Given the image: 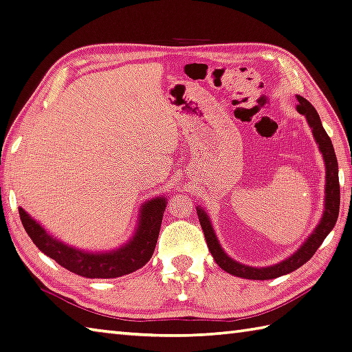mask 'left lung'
Instances as JSON below:
<instances>
[{
    "label": "left lung",
    "mask_w": 352,
    "mask_h": 352,
    "mask_svg": "<svg viewBox=\"0 0 352 352\" xmlns=\"http://www.w3.org/2000/svg\"><path fill=\"white\" fill-rule=\"evenodd\" d=\"M296 98L299 102L296 109L299 113H302V116L307 118V123L311 129V133L318 142L319 150L322 156H324V162H325V204H324V212H322V219L318 223V226L313 229V232L308 235V239L289 258H285V260L274 264V266L252 267V266H246V264L235 261L234 258H231L225 252L223 248L220 246V241L217 240V235L214 232V228L211 225V220L208 217L206 211L202 206H196L200 226H202L206 245H208V249H210L212 258L216 260V263L221 269L234 276H240L246 279H260V281H263V279H274L278 276L292 274L293 270L299 269L314 255V252H316L319 246L322 245V241H324L327 239V235L331 232V229L334 228L337 221V217H339L340 185H339V166H337L334 147L331 144V140H329V136L325 132L324 126L320 123L318 111L314 109L313 104L304 97L296 96Z\"/></svg>",
    "instance_id": "obj_1"
}]
</instances>
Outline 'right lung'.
I'll list each match as a JSON object with an SVG mask.
<instances>
[{
    "label": "right lung",
    "mask_w": 352,
    "mask_h": 352,
    "mask_svg": "<svg viewBox=\"0 0 352 352\" xmlns=\"http://www.w3.org/2000/svg\"><path fill=\"white\" fill-rule=\"evenodd\" d=\"M166 206L167 199L164 196L146 200L140 208V217L132 239L123 246L106 252H89L57 240L23 208H19V217L25 232L41 252L53 258L62 267L83 278L107 279L132 274L152 258Z\"/></svg>",
    "instance_id": "obj_1"
}]
</instances>
